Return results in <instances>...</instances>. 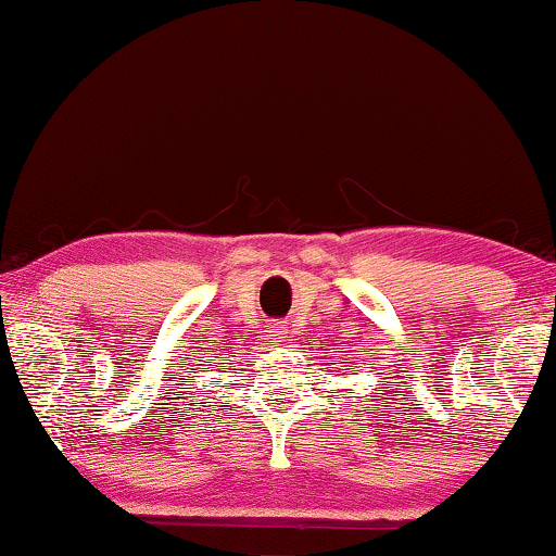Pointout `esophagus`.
I'll return each instance as SVG.
<instances>
[{"label":"esophagus","mask_w":556,"mask_h":556,"mask_svg":"<svg viewBox=\"0 0 556 556\" xmlns=\"http://www.w3.org/2000/svg\"><path fill=\"white\" fill-rule=\"evenodd\" d=\"M285 326H281V324H271L269 326V331H267V337L269 339H275V341H281V339H285Z\"/></svg>","instance_id":"34e87169"}]
</instances>
